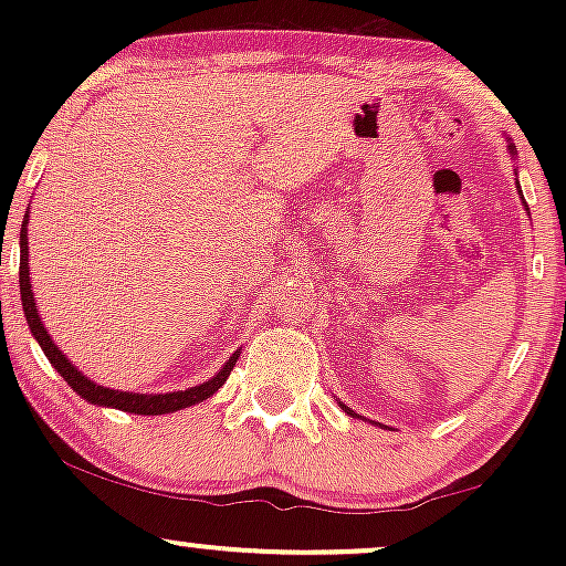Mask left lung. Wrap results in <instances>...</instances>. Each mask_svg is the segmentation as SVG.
<instances>
[{
	"label": "left lung",
	"mask_w": 566,
	"mask_h": 566,
	"mask_svg": "<svg viewBox=\"0 0 566 566\" xmlns=\"http://www.w3.org/2000/svg\"><path fill=\"white\" fill-rule=\"evenodd\" d=\"M340 407H343V409H346V412H348V415H356V412H354V409H348L346 405H340Z\"/></svg>",
	"instance_id": "1"
}]
</instances>
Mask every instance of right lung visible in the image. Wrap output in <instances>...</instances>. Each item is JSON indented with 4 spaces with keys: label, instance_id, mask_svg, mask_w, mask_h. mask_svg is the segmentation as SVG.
I'll return each instance as SVG.
<instances>
[{
    "label": "right lung",
    "instance_id": "1",
    "mask_svg": "<svg viewBox=\"0 0 566 566\" xmlns=\"http://www.w3.org/2000/svg\"><path fill=\"white\" fill-rule=\"evenodd\" d=\"M25 223H29V212H25L23 229H21V301H23V311H25V322H29L31 333H34L39 346H42V350H44V356L50 359V365H53L57 373L63 375V380H66L69 386L82 396V399L93 401V405L125 409V412H135V415H165V412H175V409L197 405V401L210 399V396L216 394L226 380H229V375H231L233 365H237L239 354H233L231 359L226 361V367L220 369L216 378L201 382V386L188 388V391H172V394H157V396L127 394V391H112V388H103V386H97V382L84 378L80 369L71 365L66 356L57 350L53 337L48 335L44 324L39 322L34 292H31V282H29V242H25Z\"/></svg>",
    "mask_w": 566,
    "mask_h": 566
}]
</instances>
